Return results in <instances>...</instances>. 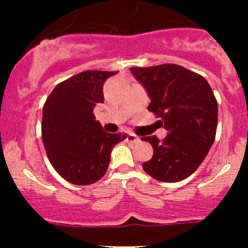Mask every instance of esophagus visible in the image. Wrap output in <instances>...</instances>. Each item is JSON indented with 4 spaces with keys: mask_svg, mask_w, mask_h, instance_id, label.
I'll list each match as a JSON object with an SVG mask.
<instances>
[{
    "mask_svg": "<svg viewBox=\"0 0 248 248\" xmlns=\"http://www.w3.org/2000/svg\"><path fill=\"white\" fill-rule=\"evenodd\" d=\"M126 140H127V142H129V143H139V142H140V139H139L138 136L133 133L128 134Z\"/></svg>",
    "mask_w": 248,
    "mask_h": 248,
    "instance_id": "esophagus-1",
    "label": "esophagus"
}]
</instances>
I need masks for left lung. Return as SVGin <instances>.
Instances as JSON below:
<instances>
[{
  "label": "left lung",
  "instance_id": "8db88e82",
  "mask_svg": "<svg viewBox=\"0 0 248 248\" xmlns=\"http://www.w3.org/2000/svg\"><path fill=\"white\" fill-rule=\"evenodd\" d=\"M130 71L152 100L148 110L168 132L163 140L142 138L154 149L142 168L157 181H183L197 170L215 142L218 105L212 88L204 77L176 64Z\"/></svg>",
  "mask_w": 248,
  "mask_h": 248
}]
</instances>
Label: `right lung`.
I'll return each instance as SVG.
<instances>
[{
	"label": "right lung",
	"mask_w": 248,
	"mask_h": 248,
	"mask_svg": "<svg viewBox=\"0 0 248 248\" xmlns=\"http://www.w3.org/2000/svg\"><path fill=\"white\" fill-rule=\"evenodd\" d=\"M118 73L85 71L59 82L43 107L42 139L50 163L62 178L77 186L95 183L107 171L113 147L127 134H109L93 109L104 102L107 78Z\"/></svg>",
	"instance_id": "right-lung-1"
}]
</instances>
